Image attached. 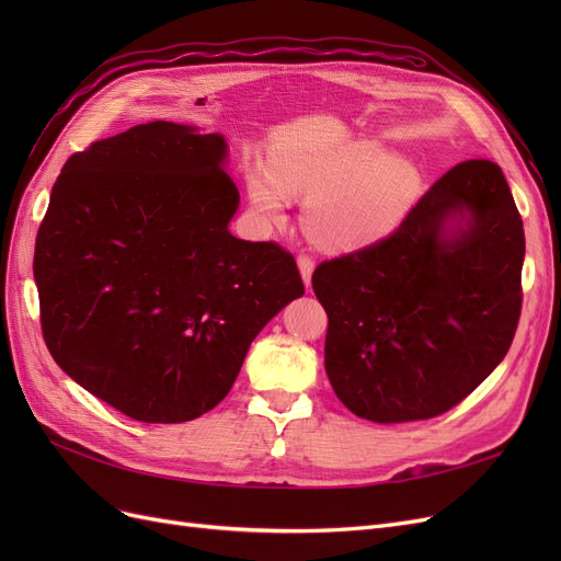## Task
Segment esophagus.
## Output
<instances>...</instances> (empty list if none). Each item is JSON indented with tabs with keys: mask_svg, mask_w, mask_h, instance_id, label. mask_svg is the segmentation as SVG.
Segmentation results:
<instances>
[{
	"mask_svg": "<svg viewBox=\"0 0 561 561\" xmlns=\"http://www.w3.org/2000/svg\"><path fill=\"white\" fill-rule=\"evenodd\" d=\"M297 264H299L301 280L307 283V287H309V285H311V276H313V266H316L313 257H311V254H307V252H301L299 257H297Z\"/></svg>",
	"mask_w": 561,
	"mask_h": 561,
	"instance_id": "34e87169",
	"label": "esophagus"
}]
</instances>
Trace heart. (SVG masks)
<instances>
[{
  "mask_svg": "<svg viewBox=\"0 0 561 561\" xmlns=\"http://www.w3.org/2000/svg\"><path fill=\"white\" fill-rule=\"evenodd\" d=\"M419 184L410 159L386 157L377 145H355L278 157L271 175H248V194L271 219L283 217L285 196L309 198L307 227L313 239L332 250H355L396 231Z\"/></svg>",
  "mask_w": 561,
  "mask_h": 561,
  "instance_id": "heart-1",
  "label": "heart"
}]
</instances>
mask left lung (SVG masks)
Here are the masks:
<instances>
[{
	"instance_id": "8db88e82",
	"label": "left lung",
	"mask_w": 561,
	"mask_h": 561,
	"mask_svg": "<svg viewBox=\"0 0 561 561\" xmlns=\"http://www.w3.org/2000/svg\"><path fill=\"white\" fill-rule=\"evenodd\" d=\"M522 264V217L501 168L454 165L393 233L313 271L336 398L375 423L449 412L513 344Z\"/></svg>"
}]
</instances>
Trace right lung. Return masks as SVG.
Instances as JSON below:
<instances>
[{
  "instance_id": "right-lung-1",
  "label": "right lung",
  "mask_w": 561,
  "mask_h": 561,
  "mask_svg": "<svg viewBox=\"0 0 561 561\" xmlns=\"http://www.w3.org/2000/svg\"><path fill=\"white\" fill-rule=\"evenodd\" d=\"M219 133L151 122L67 159L35 245L44 342L95 398L145 423L222 402L252 339L304 295L295 257L241 241Z\"/></svg>"
}]
</instances>
